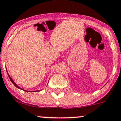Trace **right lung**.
<instances>
[{
  "mask_svg": "<svg viewBox=\"0 0 121 121\" xmlns=\"http://www.w3.org/2000/svg\"><path fill=\"white\" fill-rule=\"evenodd\" d=\"M8 77H9V79H10V80H11V82H12V83L13 84H14V86H15L16 87H17V88H19V89H21V90H23V89H22V88H20V87H18V86H17V84H16L15 83H14V81H13V80H12V78H11V77H10L9 76V74H8ZM24 91H26V90H24ZM34 91V92H35V91ZM33 91H31V92H33ZM28 92H29V91H28Z\"/></svg>",
  "mask_w": 121,
  "mask_h": 121,
  "instance_id": "right-lung-1",
  "label": "right lung"
}]
</instances>
